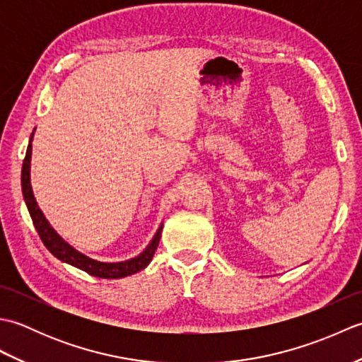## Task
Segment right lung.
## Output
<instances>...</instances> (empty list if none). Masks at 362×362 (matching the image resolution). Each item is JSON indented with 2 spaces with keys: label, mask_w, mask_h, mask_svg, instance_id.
<instances>
[{
  "label": "right lung",
  "mask_w": 362,
  "mask_h": 362,
  "mask_svg": "<svg viewBox=\"0 0 362 362\" xmlns=\"http://www.w3.org/2000/svg\"><path fill=\"white\" fill-rule=\"evenodd\" d=\"M34 135V134H33ZM33 135H30V141H33ZM30 149H33V144L29 143L26 157L23 160V168H21V189L23 196H25V202L28 205V210L30 214V219L34 222V227L37 230L38 236H40L42 243L45 247L48 249L54 257L59 258L64 263L71 264L74 267L81 269V271L87 272L93 276H99V279H122V276L132 275L138 271H141L146 266L151 263V259L156 253L160 236H161V228H158L157 235L153 236L152 243L146 247L143 253H140L136 258H132L129 261H122V263H101V261H95L86 255H82L78 250H74L71 245H68L62 238H60L51 226L48 221L45 219L43 213L37 206V202L33 194V188H30V179H29V163H30Z\"/></svg>",
  "instance_id": "add662e5"
}]
</instances>
